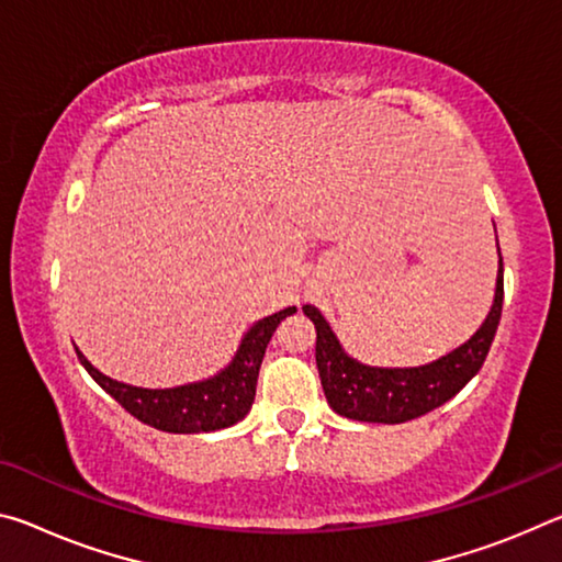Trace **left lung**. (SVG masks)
Here are the masks:
<instances>
[{
  "instance_id": "obj_1",
  "label": "left lung",
  "mask_w": 562,
  "mask_h": 562,
  "mask_svg": "<svg viewBox=\"0 0 562 562\" xmlns=\"http://www.w3.org/2000/svg\"><path fill=\"white\" fill-rule=\"evenodd\" d=\"M302 310L317 329L315 360L329 407L337 415L360 423H407L456 397L483 368L503 315V257L497 270L495 302L483 327L458 350L423 368L387 370L360 364L347 358L317 307L305 305Z\"/></svg>"
}]
</instances>
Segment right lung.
I'll return each instance as SVG.
<instances>
[{
    "mask_svg": "<svg viewBox=\"0 0 562 562\" xmlns=\"http://www.w3.org/2000/svg\"><path fill=\"white\" fill-rule=\"evenodd\" d=\"M292 313H297V310H280V313L252 325V329L245 335L243 345H239L235 360L220 375L204 382H194V385H182L172 390L132 387L102 375L79 350L77 358L104 393H110L130 415H135L145 425L165 432L187 435L222 430V427L243 420L249 413V407H252L257 375H260L267 342H270L280 319Z\"/></svg>",
    "mask_w": 562,
    "mask_h": 562,
    "instance_id": "obj_1",
    "label": "right lung"
}]
</instances>
